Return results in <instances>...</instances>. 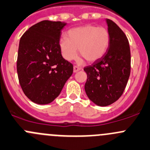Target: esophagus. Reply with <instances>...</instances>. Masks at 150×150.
<instances>
[{
	"mask_svg": "<svg viewBox=\"0 0 150 150\" xmlns=\"http://www.w3.org/2000/svg\"><path fill=\"white\" fill-rule=\"evenodd\" d=\"M81 67H78V66H74L73 67V72H78V71L81 70Z\"/></svg>",
	"mask_w": 150,
	"mask_h": 150,
	"instance_id": "esophagus-1",
	"label": "esophagus"
}]
</instances>
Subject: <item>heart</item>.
<instances>
[{
    "label": "heart",
    "mask_w": 150,
    "mask_h": 150,
    "mask_svg": "<svg viewBox=\"0 0 150 150\" xmlns=\"http://www.w3.org/2000/svg\"><path fill=\"white\" fill-rule=\"evenodd\" d=\"M110 33L105 28L94 25H86L71 29L67 33V39L59 40V48L62 56L72 61L80 55L88 62H94L101 59L110 45Z\"/></svg>",
    "instance_id": "b5f03b06"
}]
</instances>
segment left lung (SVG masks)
Here are the masks:
<instances>
[{
	"instance_id": "8db88e82",
	"label": "left lung",
	"mask_w": 150,
	"mask_h": 150,
	"mask_svg": "<svg viewBox=\"0 0 150 150\" xmlns=\"http://www.w3.org/2000/svg\"><path fill=\"white\" fill-rule=\"evenodd\" d=\"M110 45L104 56L84 67L87 74L85 91L94 104L107 106L123 94L130 74V50L128 40L114 22L106 19Z\"/></svg>"
}]
</instances>
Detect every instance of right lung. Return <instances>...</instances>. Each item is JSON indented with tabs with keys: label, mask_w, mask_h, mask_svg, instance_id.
<instances>
[{
	"label": "right lung",
	"mask_w": 150,
	"mask_h": 150,
	"mask_svg": "<svg viewBox=\"0 0 150 150\" xmlns=\"http://www.w3.org/2000/svg\"><path fill=\"white\" fill-rule=\"evenodd\" d=\"M66 25L43 20L29 28L20 38L19 82L26 97L36 104L53 102L73 72V65L62 57L59 45Z\"/></svg>",
	"instance_id": "1"
}]
</instances>
